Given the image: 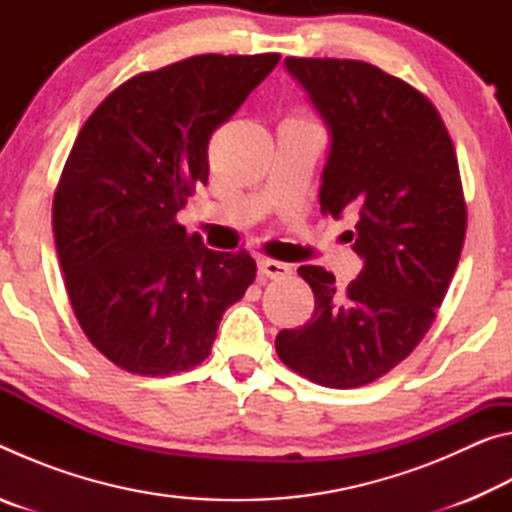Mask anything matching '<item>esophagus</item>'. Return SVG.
I'll return each mask as SVG.
<instances>
[{
    "label": "esophagus",
    "mask_w": 512,
    "mask_h": 512,
    "mask_svg": "<svg viewBox=\"0 0 512 512\" xmlns=\"http://www.w3.org/2000/svg\"><path fill=\"white\" fill-rule=\"evenodd\" d=\"M291 275V266L275 262V259H262L259 262V280H282Z\"/></svg>",
    "instance_id": "1"
}]
</instances>
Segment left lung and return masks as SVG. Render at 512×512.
I'll return each mask as SVG.
<instances>
[{"label":"left lung","instance_id":"1","mask_svg":"<svg viewBox=\"0 0 512 512\" xmlns=\"http://www.w3.org/2000/svg\"><path fill=\"white\" fill-rule=\"evenodd\" d=\"M284 65L329 131L320 210L352 216L363 268L341 291L323 266H300L314 316L275 350L320 386L357 388L409 357L443 305L467 225L461 173L438 110L409 83L361 60Z\"/></svg>","mask_w":512,"mask_h":512}]
</instances>
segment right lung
<instances>
[{
	"mask_svg": "<svg viewBox=\"0 0 512 512\" xmlns=\"http://www.w3.org/2000/svg\"><path fill=\"white\" fill-rule=\"evenodd\" d=\"M280 54H203L137 74L85 121L54 196L69 302L115 366L162 377L207 359L257 266L187 235L178 212L207 183V142Z\"/></svg>",
	"mask_w": 512,
	"mask_h": 512,
	"instance_id": "1",
	"label": "right lung"
}]
</instances>
